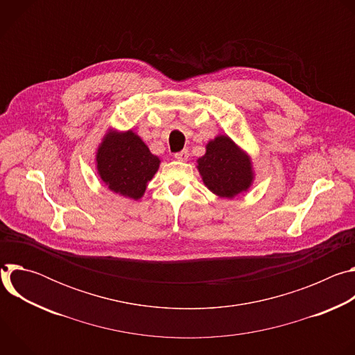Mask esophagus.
<instances>
[{
    "label": "esophagus",
    "instance_id": "34e87169",
    "mask_svg": "<svg viewBox=\"0 0 355 355\" xmlns=\"http://www.w3.org/2000/svg\"><path fill=\"white\" fill-rule=\"evenodd\" d=\"M174 157H175L177 160H180V162H185V160L189 157V151H188V148H184V150L178 151V153H175V155H174Z\"/></svg>",
    "mask_w": 355,
    "mask_h": 355
}]
</instances>
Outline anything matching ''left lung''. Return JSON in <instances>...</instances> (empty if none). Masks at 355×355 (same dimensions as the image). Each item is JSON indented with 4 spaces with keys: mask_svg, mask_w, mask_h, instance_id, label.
<instances>
[{
    "mask_svg": "<svg viewBox=\"0 0 355 355\" xmlns=\"http://www.w3.org/2000/svg\"><path fill=\"white\" fill-rule=\"evenodd\" d=\"M198 170L205 185L225 198L245 191L252 180L248 157L227 136H218L208 143L205 156L198 160Z\"/></svg>",
    "mask_w": 355,
    "mask_h": 355,
    "instance_id": "8db88e82",
    "label": "left lung"
}]
</instances>
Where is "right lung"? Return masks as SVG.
Instances as JSON below:
<instances>
[{
	"label": "right lung",
	"mask_w": 355,
	"mask_h": 355,
	"mask_svg": "<svg viewBox=\"0 0 355 355\" xmlns=\"http://www.w3.org/2000/svg\"><path fill=\"white\" fill-rule=\"evenodd\" d=\"M98 173L116 193L139 199L159 170L160 160L132 130L108 135L96 153Z\"/></svg>",
	"instance_id": "right-lung-1"
}]
</instances>
